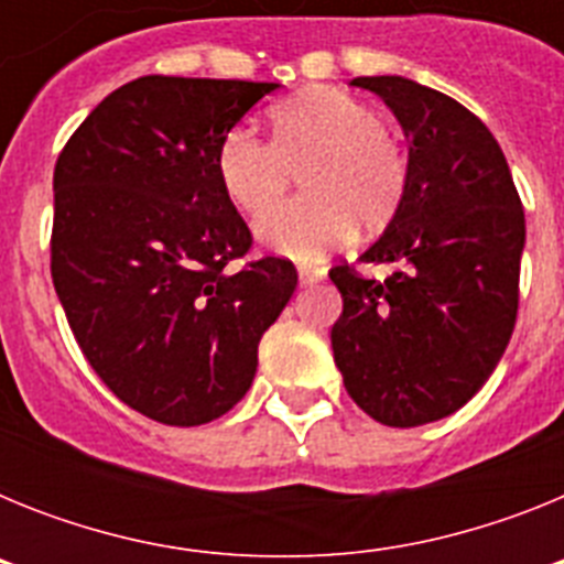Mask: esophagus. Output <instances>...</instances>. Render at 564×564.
<instances>
[{
    "mask_svg": "<svg viewBox=\"0 0 564 564\" xmlns=\"http://www.w3.org/2000/svg\"><path fill=\"white\" fill-rule=\"evenodd\" d=\"M322 276H325V271H322V268L299 265V282H302V285H316Z\"/></svg>",
    "mask_w": 564,
    "mask_h": 564,
    "instance_id": "1",
    "label": "esophagus"
}]
</instances>
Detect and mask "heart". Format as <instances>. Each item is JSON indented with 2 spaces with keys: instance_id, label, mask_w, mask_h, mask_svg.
<instances>
[{
  "instance_id": "obj_1",
  "label": "heart",
  "mask_w": 564,
  "mask_h": 564,
  "mask_svg": "<svg viewBox=\"0 0 564 564\" xmlns=\"http://www.w3.org/2000/svg\"><path fill=\"white\" fill-rule=\"evenodd\" d=\"M273 141L231 127L217 149L228 200L261 217L281 199L293 167H305L307 195L259 220L262 246L293 259H318L352 226H387L406 192V154L381 115L336 87H313L271 109Z\"/></svg>"
}]
</instances>
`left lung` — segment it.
<instances>
[{"label": "left lung", "mask_w": 564, "mask_h": 564, "mask_svg": "<svg viewBox=\"0 0 564 564\" xmlns=\"http://www.w3.org/2000/svg\"><path fill=\"white\" fill-rule=\"evenodd\" d=\"M410 138L406 192L364 262L330 268L344 311L333 358L352 401L383 426H423L471 401L514 333L525 212L500 143L455 98L401 76L352 78Z\"/></svg>", "instance_id": "obj_1"}]
</instances>
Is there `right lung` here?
Returning a JSON list of instances; mask_svg holds the SVG:
<instances>
[{
  "label": "right lung",
  "mask_w": 564,
  "mask_h": 564,
  "mask_svg": "<svg viewBox=\"0 0 564 564\" xmlns=\"http://www.w3.org/2000/svg\"><path fill=\"white\" fill-rule=\"evenodd\" d=\"M279 84L143 76L69 134L53 172L50 273L84 358L127 406L166 426L226 415L259 338L296 291L217 174L223 134Z\"/></svg>",
  "instance_id": "1"
}]
</instances>
